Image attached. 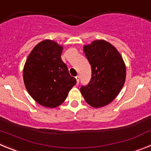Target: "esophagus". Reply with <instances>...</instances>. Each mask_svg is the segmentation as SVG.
<instances>
[{"mask_svg": "<svg viewBox=\"0 0 151 151\" xmlns=\"http://www.w3.org/2000/svg\"><path fill=\"white\" fill-rule=\"evenodd\" d=\"M76 78L77 85H78V83H79V76H77L76 77Z\"/></svg>", "mask_w": 151, "mask_h": 151, "instance_id": "34e87169", "label": "esophagus"}]
</instances>
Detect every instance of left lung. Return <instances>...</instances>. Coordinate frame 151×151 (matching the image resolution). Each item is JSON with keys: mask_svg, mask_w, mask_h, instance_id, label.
I'll list each match as a JSON object with an SVG mask.
<instances>
[{"mask_svg": "<svg viewBox=\"0 0 151 151\" xmlns=\"http://www.w3.org/2000/svg\"><path fill=\"white\" fill-rule=\"evenodd\" d=\"M84 52L91 66V78L80 91L93 107L111 103L125 83L126 69L122 56L114 46L104 40H97L84 46Z\"/></svg>", "mask_w": 151, "mask_h": 151, "instance_id": "1", "label": "left lung"}]
</instances>
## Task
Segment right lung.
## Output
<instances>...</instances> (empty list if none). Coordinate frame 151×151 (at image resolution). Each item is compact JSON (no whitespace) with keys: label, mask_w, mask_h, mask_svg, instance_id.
Returning a JSON list of instances; mask_svg holds the SVG:
<instances>
[{"label":"right lung","mask_w":151,"mask_h":151,"mask_svg":"<svg viewBox=\"0 0 151 151\" xmlns=\"http://www.w3.org/2000/svg\"><path fill=\"white\" fill-rule=\"evenodd\" d=\"M62 51L63 47L55 41L45 40L33 48L24 66V84L29 94L45 107L60 106L76 83L61 60Z\"/></svg>","instance_id":"right-lung-1"}]
</instances>
